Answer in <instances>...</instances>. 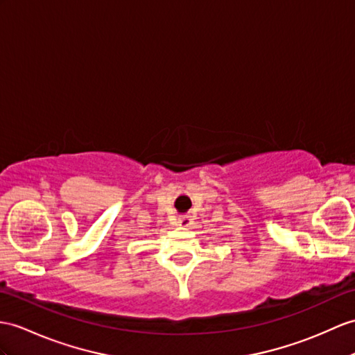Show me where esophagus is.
I'll return each mask as SVG.
<instances>
[{"label": "esophagus", "instance_id": "esophagus-1", "mask_svg": "<svg viewBox=\"0 0 355 355\" xmlns=\"http://www.w3.org/2000/svg\"><path fill=\"white\" fill-rule=\"evenodd\" d=\"M178 226L179 227H191V224H193V218L189 217V215H182V217H179L178 218Z\"/></svg>", "mask_w": 355, "mask_h": 355}]
</instances>
